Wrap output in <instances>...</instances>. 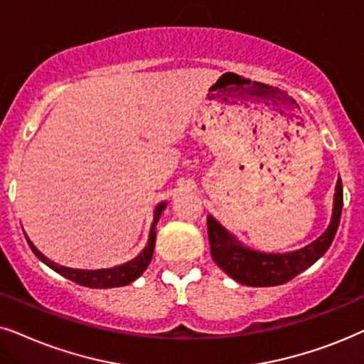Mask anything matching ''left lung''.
<instances>
[{"instance_id": "1", "label": "left lung", "mask_w": 364, "mask_h": 364, "mask_svg": "<svg viewBox=\"0 0 364 364\" xmlns=\"http://www.w3.org/2000/svg\"><path fill=\"white\" fill-rule=\"evenodd\" d=\"M343 183L338 178L333 198L331 220L319 238L289 253H261L231 235L221 223L208 215V238L215 263L228 276L246 287H278L316 263L331 246L341 220Z\"/></svg>"}]
</instances>
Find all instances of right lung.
Segmentation results:
<instances>
[{"instance_id": "add662e5", "label": "right lung", "mask_w": 364, "mask_h": 364, "mask_svg": "<svg viewBox=\"0 0 364 364\" xmlns=\"http://www.w3.org/2000/svg\"><path fill=\"white\" fill-rule=\"evenodd\" d=\"M168 203L163 201L154 208V218L151 223V230H149V238L148 243L144 246V250L139 253L136 258L128 261V263H123L119 266H114V268H105V269H76V268H68V266H61L51 261L50 258H46L45 255L41 253L40 250L36 248L35 245L31 243V240L28 238V245L33 250L38 258H40L43 263L46 266H50L51 269H55L56 273H60L65 278L75 281V283L81 284V287L86 288H116V287H126V284L133 283L134 279H138L139 276L143 274V271L148 268L149 261L153 258V251H154V241H156V225L159 221V216L164 208H166Z\"/></svg>"}]
</instances>
